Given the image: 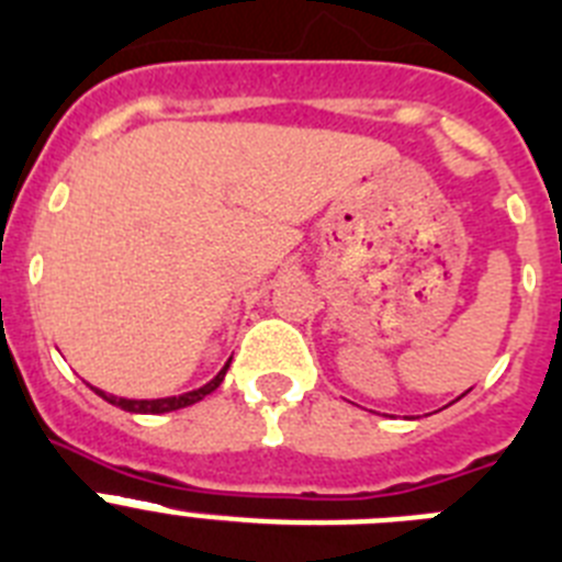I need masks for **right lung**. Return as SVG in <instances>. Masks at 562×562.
Instances as JSON below:
<instances>
[{
	"label": "right lung",
	"mask_w": 562,
	"mask_h": 562,
	"mask_svg": "<svg viewBox=\"0 0 562 562\" xmlns=\"http://www.w3.org/2000/svg\"><path fill=\"white\" fill-rule=\"evenodd\" d=\"M227 369H229V363L224 366V369L218 371V374L213 376V380H210L207 385L196 387V391H191V393H182V396H169V400H119V396H110V393L99 391V387H93V391H97L99 396H102V400H108L110 405L122 407V411H130V413H171V411H180V407L193 405V402L204 400L207 393L216 391V387L222 385V380H224V374H227Z\"/></svg>",
	"instance_id": "obj_1"
}]
</instances>
